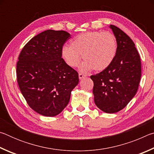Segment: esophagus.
<instances>
[{
    "label": "esophagus",
    "mask_w": 154,
    "mask_h": 154,
    "mask_svg": "<svg viewBox=\"0 0 154 154\" xmlns=\"http://www.w3.org/2000/svg\"><path fill=\"white\" fill-rule=\"evenodd\" d=\"M84 77H85V75H83V74H82V73H79V79H82L83 78H84Z\"/></svg>",
    "instance_id": "obj_1"
}]
</instances>
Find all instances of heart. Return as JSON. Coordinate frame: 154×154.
I'll use <instances>...</instances> for the list:
<instances>
[{
	"instance_id": "obj_1",
	"label": "heart",
	"mask_w": 154,
	"mask_h": 154,
	"mask_svg": "<svg viewBox=\"0 0 154 154\" xmlns=\"http://www.w3.org/2000/svg\"><path fill=\"white\" fill-rule=\"evenodd\" d=\"M118 52V43L110 32L92 31L82 33L71 41V45L61 49L62 58L67 65L76 67L82 58L85 60L79 67L82 72L92 69L102 71L110 66Z\"/></svg>"
}]
</instances>
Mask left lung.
<instances>
[{"label": "left lung", "instance_id": "left-lung-1", "mask_svg": "<svg viewBox=\"0 0 154 154\" xmlns=\"http://www.w3.org/2000/svg\"><path fill=\"white\" fill-rule=\"evenodd\" d=\"M118 43L116 58L107 69L92 75L96 105L107 113L126 106L137 92L141 76V63L135 45L126 33L110 25Z\"/></svg>", "mask_w": 154, "mask_h": 154}]
</instances>
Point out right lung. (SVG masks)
I'll return each mask as SVG.
<instances>
[{"label":"right lung","instance_id":"right-lung-1","mask_svg":"<svg viewBox=\"0 0 154 154\" xmlns=\"http://www.w3.org/2000/svg\"><path fill=\"white\" fill-rule=\"evenodd\" d=\"M71 35L48 30L26 44L17 63V79L28 105L38 114L54 117L61 113L79 83L76 71L62 58L61 49Z\"/></svg>","mask_w":154,"mask_h":154}]
</instances>
